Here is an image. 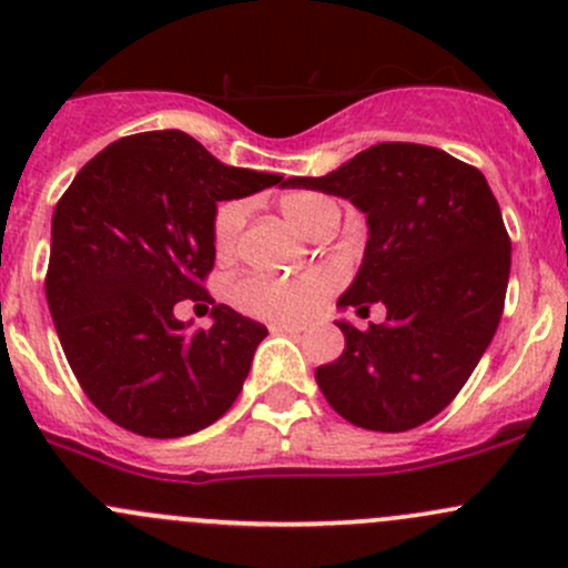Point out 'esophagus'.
<instances>
[{"label": "esophagus", "mask_w": 568, "mask_h": 568, "mask_svg": "<svg viewBox=\"0 0 568 568\" xmlns=\"http://www.w3.org/2000/svg\"><path fill=\"white\" fill-rule=\"evenodd\" d=\"M271 331H276V333H301L303 325L301 323H273Z\"/></svg>", "instance_id": "1"}]
</instances>
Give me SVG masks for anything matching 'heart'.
<instances>
[{
	"label": "heart",
	"instance_id": "1",
	"mask_svg": "<svg viewBox=\"0 0 568 568\" xmlns=\"http://www.w3.org/2000/svg\"><path fill=\"white\" fill-rule=\"evenodd\" d=\"M278 207L292 226L303 235L317 237L327 224L338 221L333 199L314 191H292L278 199ZM245 221L243 202H226L215 210L213 245L219 256L235 251ZM342 286V271L336 265H317L297 276H273V273H245L230 286V301L256 320L271 323H301L312 317L320 306Z\"/></svg>",
	"mask_w": 568,
	"mask_h": 568
}]
</instances>
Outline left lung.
<instances>
[{"mask_svg":"<svg viewBox=\"0 0 568 568\" xmlns=\"http://www.w3.org/2000/svg\"><path fill=\"white\" fill-rule=\"evenodd\" d=\"M292 189L349 199L366 213L364 262L338 308L385 323L338 320L344 353L317 366L327 405L372 432H407L452 405L498 331L511 241L498 199L470 163L437 148L383 142L325 178Z\"/></svg>","mask_w":568,"mask_h":568,"instance_id":"8db88e82","label":"left lung"}]
</instances>
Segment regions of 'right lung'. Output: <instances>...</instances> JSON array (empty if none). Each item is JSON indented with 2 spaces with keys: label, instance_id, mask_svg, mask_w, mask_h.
Instances as JSON below:
<instances>
[{
  "label": "right lung",
  "instance_id": "add662e5",
  "mask_svg": "<svg viewBox=\"0 0 568 568\" xmlns=\"http://www.w3.org/2000/svg\"><path fill=\"white\" fill-rule=\"evenodd\" d=\"M282 174L226 166L183 131L111 142L81 166L51 219L45 297L92 405L142 437H185L232 407L267 327L216 303L190 331L180 300H210L219 202ZM215 302V301H211Z\"/></svg>",
  "mask_w": 568,
  "mask_h": 568
}]
</instances>
